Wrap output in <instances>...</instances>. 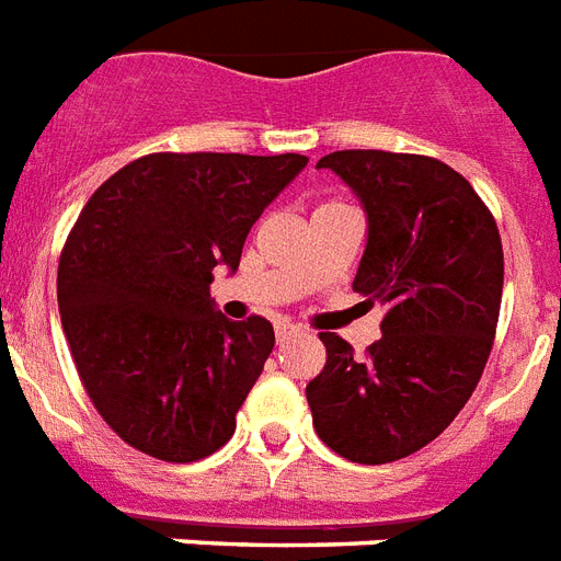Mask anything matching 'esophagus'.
Here are the masks:
<instances>
[{"label": "esophagus", "instance_id": "34e87169", "mask_svg": "<svg viewBox=\"0 0 561 561\" xmlns=\"http://www.w3.org/2000/svg\"><path fill=\"white\" fill-rule=\"evenodd\" d=\"M273 332H276V343H285V341H290L294 334H297V325H290V323H285V320H279Z\"/></svg>", "mask_w": 561, "mask_h": 561}]
</instances>
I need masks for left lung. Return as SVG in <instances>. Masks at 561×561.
<instances>
[{
	"mask_svg": "<svg viewBox=\"0 0 561 561\" xmlns=\"http://www.w3.org/2000/svg\"><path fill=\"white\" fill-rule=\"evenodd\" d=\"M317 169H332L367 211L352 290L387 314L367 358L341 334H320L325 367L306 399L332 451L381 466L436 439L478 387L495 341L504 250L492 211L445 162L334 151Z\"/></svg>",
	"mask_w": 561,
	"mask_h": 561,
	"instance_id": "1",
	"label": "left lung"
}]
</instances>
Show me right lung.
Segmentation results:
<instances>
[{
  "label": "right lung",
  "instance_id": "1",
  "mask_svg": "<svg viewBox=\"0 0 561 561\" xmlns=\"http://www.w3.org/2000/svg\"><path fill=\"white\" fill-rule=\"evenodd\" d=\"M306 165L299 153H151L83 206L57 306L92 404L127 445L194 462L236 434L276 337L264 317L220 314L211 271H238L250 227Z\"/></svg>",
  "mask_w": 561,
  "mask_h": 561
}]
</instances>
